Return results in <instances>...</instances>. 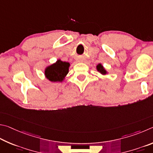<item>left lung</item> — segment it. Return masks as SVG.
<instances>
[{
	"label": "left lung",
	"instance_id": "8db88e82",
	"mask_svg": "<svg viewBox=\"0 0 153 153\" xmlns=\"http://www.w3.org/2000/svg\"><path fill=\"white\" fill-rule=\"evenodd\" d=\"M97 71H100L101 74H106V71L103 68V67L101 66V64H98V65L97 66Z\"/></svg>",
	"mask_w": 153,
	"mask_h": 153
}]
</instances>
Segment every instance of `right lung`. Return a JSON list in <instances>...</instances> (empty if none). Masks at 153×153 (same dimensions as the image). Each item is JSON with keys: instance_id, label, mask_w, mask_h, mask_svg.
Here are the masks:
<instances>
[{"instance_id": "obj_1", "label": "right lung", "mask_w": 153, "mask_h": 153, "mask_svg": "<svg viewBox=\"0 0 153 153\" xmlns=\"http://www.w3.org/2000/svg\"><path fill=\"white\" fill-rule=\"evenodd\" d=\"M70 64L60 60L48 66L45 71V75L52 82H62L68 72Z\"/></svg>"}]
</instances>
